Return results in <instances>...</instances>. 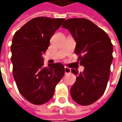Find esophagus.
I'll return each mask as SVG.
<instances>
[{"mask_svg":"<svg viewBox=\"0 0 122 122\" xmlns=\"http://www.w3.org/2000/svg\"><path fill=\"white\" fill-rule=\"evenodd\" d=\"M71 72V69L67 68V67H65V74H69Z\"/></svg>","mask_w":122,"mask_h":122,"instance_id":"1","label":"esophagus"}]
</instances>
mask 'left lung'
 I'll return each instance as SVG.
<instances>
[{"instance_id":"8db88e82","label":"left lung","mask_w":122,"mask_h":122,"mask_svg":"<svg viewBox=\"0 0 122 122\" xmlns=\"http://www.w3.org/2000/svg\"><path fill=\"white\" fill-rule=\"evenodd\" d=\"M62 27L68 29L75 40L78 63L84 66L80 72L71 69L77 77L71 88V95L79 105H91L106 90L113 60L112 44L104 30L87 19H69Z\"/></svg>"}]
</instances>
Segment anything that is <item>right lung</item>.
<instances>
[{"label":"right lung","instance_id":"obj_1","mask_svg":"<svg viewBox=\"0 0 122 122\" xmlns=\"http://www.w3.org/2000/svg\"><path fill=\"white\" fill-rule=\"evenodd\" d=\"M64 21L62 18L35 17L14 35L11 46L13 76L20 93L34 105L49 101L63 76V65L48 64L46 67L42 55Z\"/></svg>","mask_w":122,"mask_h":122}]
</instances>
